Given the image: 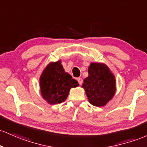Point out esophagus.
<instances>
[{
    "label": "esophagus",
    "mask_w": 147,
    "mask_h": 147,
    "mask_svg": "<svg viewBox=\"0 0 147 147\" xmlns=\"http://www.w3.org/2000/svg\"><path fill=\"white\" fill-rule=\"evenodd\" d=\"M77 80H78V83L80 84V85H82V79L81 78H78V79H77Z\"/></svg>",
    "instance_id": "obj_1"
}]
</instances>
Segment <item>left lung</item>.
I'll return each instance as SVG.
<instances>
[{
	"instance_id": "8db88e82",
	"label": "left lung",
	"mask_w": 147,
	"mask_h": 147,
	"mask_svg": "<svg viewBox=\"0 0 147 147\" xmlns=\"http://www.w3.org/2000/svg\"><path fill=\"white\" fill-rule=\"evenodd\" d=\"M88 74L82 87L92 105L103 106L115 93V77L107 66L99 63H92L89 67Z\"/></svg>"
}]
</instances>
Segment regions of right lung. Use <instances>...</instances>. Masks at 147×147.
<instances>
[{
	"label": "right lung",
	"mask_w": 147,
	"mask_h": 147,
	"mask_svg": "<svg viewBox=\"0 0 147 147\" xmlns=\"http://www.w3.org/2000/svg\"><path fill=\"white\" fill-rule=\"evenodd\" d=\"M78 85L77 80L65 73L60 60L52 62L44 69L40 78L41 93L50 104H58L67 99L71 87Z\"/></svg>",
	"instance_id": "add662e5"
}]
</instances>
